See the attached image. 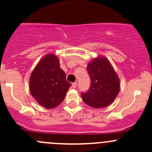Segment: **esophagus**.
Here are the masks:
<instances>
[{
    "label": "esophagus",
    "instance_id": "obj_1",
    "mask_svg": "<svg viewBox=\"0 0 152 152\" xmlns=\"http://www.w3.org/2000/svg\"><path fill=\"white\" fill-rule=\"evenodd\" d=\"M76 86H77V83H76V82H73V83L72 84V87H73V88H76Z\"/></svg>",
    "mask_w": 152,
    "mask_h": 152
}]
</instances>
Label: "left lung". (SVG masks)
<instances>
[{
    "instance_id": "obj_1",
    "label": "left lung",
    "mask_w": 152,
    "mask_h": 152,
    "mask_svg": "<svg viewBox=\"0 0 152 152\" xmlns=\"http://www.w3.org/2000/svg\"><path fill=\"white\" fill-rule=\"evenodd\" d=\"M91 85L82 98L86 104L104 108L111 104L120 90V80L110 61L104 56L93 59L87 65Z\"/></svg>"
}]
</instances>
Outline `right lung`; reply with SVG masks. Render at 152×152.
I'll list each match as a JSON object with an SVG mask.
<instances>
[{
	"mask_svg": "<svg viewBox=\"0 0 152 152\" xmlns=\"http://www.w3.org/2000/svg\"><path fill=\"white\" fill-rule=\"evenodd\" d=\"M70 86L60 68L59 59L53 53H48L40 59L29 79L31 95L46 109L60 104Z\"/></svg>",
	"mask_w": 152,
	"mask_h": 152,
	"instance_id": "1",
	"label": "right lung"
}]
</instances>
